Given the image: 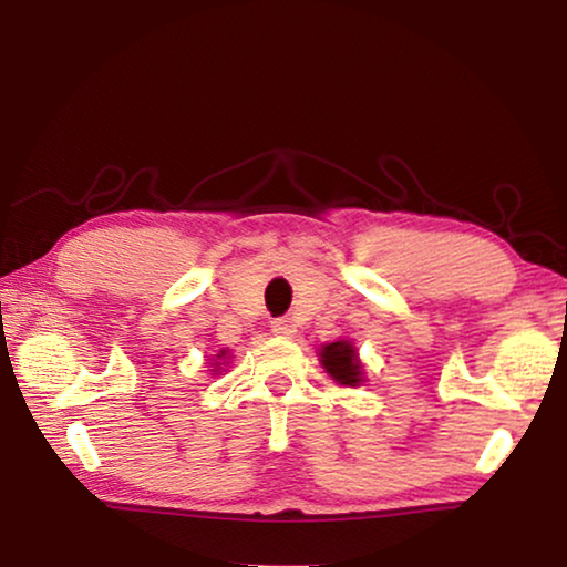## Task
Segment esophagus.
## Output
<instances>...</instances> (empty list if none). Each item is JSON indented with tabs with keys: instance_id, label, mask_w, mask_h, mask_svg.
<instances>
[{
	"instance_id": "obj_1",
	"label": "esophagus",
	"mask_w": 567,
	"mask_h": 567,
	"mask_svg": "<svg viewBox=\"0 0 567 567\" xmlns=\"http://www.w3.org/2000/svg\"><path fill=\"white\" fill-rule=\"evenodd\" d=\"M272 332H277V334H292L295 332V322L290 320V318H277V320H272Z\"/></svg>"
}]
</instances>
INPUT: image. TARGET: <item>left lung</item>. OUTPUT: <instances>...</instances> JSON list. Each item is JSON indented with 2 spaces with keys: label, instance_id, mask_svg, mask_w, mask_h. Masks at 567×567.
<instances>
[{
  "label": "left lung",
  "instance_id": "obj_1",
  "mask_svg": "<svg viewBox=\"0 0 567 567\" xmlns=\"http://www.w3.org/2000/svg\"><path fill=\"white\" fill-rule=\"evenodd\" d=\"M320 362L328 375L344 388H358L362 382V362L350 340H334L322 344Z\"/></svg>",
  "mask_w": 567,
  "mask_h": 567
}]
</instances>
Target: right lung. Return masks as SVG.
<instances>
[{
	"label": "right lung",
	"instance_id": "obj_1",
	"mask_svg": "<svg viewBox=\"0 0 567 567\" xmlns=\"http://www.w3.org/2000/svg\"><path fill=\"white\" fill-rule=\"evenodd\" d=\"M225 358H227V350H219V352L215 354V370H213V375H219V368H223V364H225Z\"/></svg>",
	"mask_w": 567,
	"mask_h": 567
}]
</instances>
